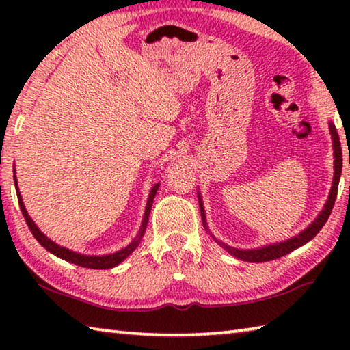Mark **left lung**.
Returning <instances> with one entry per match:
<instances>
[{"mask_svg":"<svg viewBox=\"0 0 350 350\" xmlns=\"http://www.w3.org/2000/svg\"><path fill=\"white\" fill-rule=\"evenodd\" d=\"M329 131L332 135V145H334V180H332V188L329 193V198L325 200L324 208L319 211V215L317 216L315 221H313L309 227L303 232L298 233L293 238L286 239L282 242H276V244H270V245H262L258 248H234L225 244V242L216 239L215 236L210 233L208 225H206V217H205V210H204V202L202 198H200V193L198 191V198H199V208H200V216H202V224L204 228L206 230L213 239H215L219 245H221L225 252H228L232 256L238 258L241 260H245V262H267V260H273L281 256H286L287 253L296 250V248L303 247L307 242L312 241L315 236L319 233V230L323 228V225L327 222V219L332 213V208H334L335 199H336V191H338V183H340V177H341V168H342V152H341V144H340V137L338 133H336V128L332 122H329Z\"/></svg>","mask_w":350,"mask_h":350,"instance_id":"8db88e82","label":"left lung"}]
</instances>
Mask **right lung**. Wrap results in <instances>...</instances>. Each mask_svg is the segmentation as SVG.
<instances>
[{
	"instance_id": "1",
	"label": "right lung",
	"mask_w": 350,
	"mask_h": 350,
	"mask_svg": "<svg viewBox=\"0 0 350 350\" xmlns=\"http://www.w3.org/2000/svg\"><path fill=\"white\" fill-rule=\"evenodd\" d=\"M14 182H15L16 196H18V204H20V208H21L23 216H25L29 230H31L32 234L35 236V239L40 242L41 247H44L47 252H51L52 254H55L57 258H60L63 260H68V262H70V264L79 265V267L96 269V270H105V269L116 267V265L123 262V260H125L129 256V254H131L135 250V248L139 247L140 241H142V238H144V234H145V230H146V225H148V217H150L154 196H156L159 185H161V183L157 182V183H154V185L151 187L150 196H148V200H146L144 219H142V225H140V228H139V233L135 234V238L131 242H129L126 247L120 248V250H117L114 253H108V254H98V256H97V254H85V253H79V252L69 250V248L58 245L57 242H54L52 239L47 238V236L37 227V224L32 221V217L29 216V213H27L26 206H25V202H23V199H21V193H20V189H18V180H16L15 170H14Z\"/></svg>"
}]
</instances>
